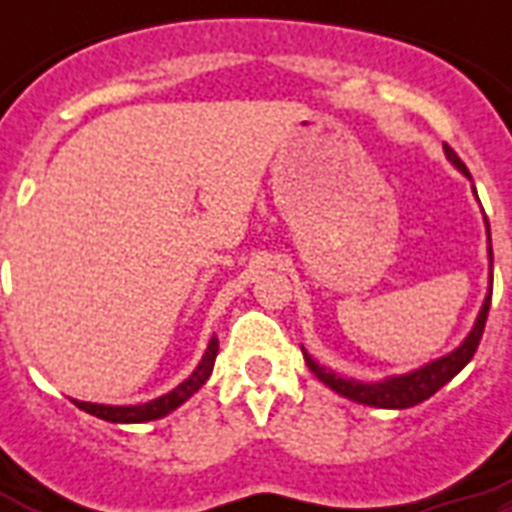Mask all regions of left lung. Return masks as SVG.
Instances as JSON below:
<instances>
[{
    "mask_svg": "<svg viewBox=\"0 0 512 512\" xmlns=\"http://www.w3.org/2000/svg\"><path fill=\"white\" fill-rule=\"evenodd\" d=\"M444 151H446V159H449V162L462 172V175L470 177L468 167L462 164L460 156L454 154L449 146H444ZM486 233H489V220H486ZM489 260H492V247H489ZM489 305H492V289H489V295H486L484 305H481V313H478L476 324H473V329H470V335L462 340L460 348H454L452 353H446V356L436 358V361H430V364L420 366V369H414V372L385 377L382 382L345 380V377L335 374L332 369H327V366H321L319 361H313L303 348L305 364H308V369H311V372L324 382V385H329V388L335 390V393H340V396L356 401V404L377 406V409H409V406L422 404L425 398H430L436 390L444 388L454 374L465 369V364H468L470 358H473V353L478 350L481 335H484Z\"/></svg>",
    "mask_w": 512,
    "mask_h": 512,
    "instance_id": "8db88e82",
    "label": "left lung"
}]
</instances>
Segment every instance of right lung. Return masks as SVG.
Returning a JSON list of instances; mask_svg holds the SVG:
<instances>
[{
  "label": "right lung",
  "mask_w": 512,
  "mask_h": 512,
  "mask_svg": "<svg viewBox=\"0 0 512 512\" xmlns=\"http://www.w3.org/2000/svg\"><path fill=\"white\" fill-rule=\"evenodd\" d=\"M217 358V337H212L204 350V356H201L199 366L193 369L191 377L183 380L177 388H172L170 393H164V396L154 398V401H148V404H135V406H106V404H90V401H74L79 409H84L92 417H100V420L106 422H148V420H159L164 414L175 412L177 406L185 404L188 398L196 393V390L209 380V374H212V366H215Z\"/></svg>",
  "instance_id": "obj_1"
}]
</instances>
